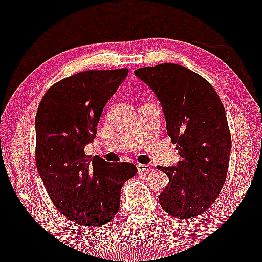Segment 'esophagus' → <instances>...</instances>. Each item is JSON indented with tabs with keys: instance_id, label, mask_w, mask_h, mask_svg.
Listing matches in <instances>:
<instances>
[{
	"instance_id": "1",
	"label": "esophagus",
	"mask_w": 262,
	"mask_h": 262,
	"mask_svg": "<svg viewBox=\"0 0 262 262\" xmlns=\"http://www.w3.org/2000/svg\"><path fill=\"white\" fill-rule=\"evenodd\" d=\"M136 167H137V172L139 173H146L149 172V170H151V166L145 165V164H137Z\"/></svg>"
}]
</instances>
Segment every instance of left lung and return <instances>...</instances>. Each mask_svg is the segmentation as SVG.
<instances>
[{
    "label": "left lung",
    "instance_id": "obj_1",
    "mask_svg": "<svg viewBox=\"0 0 262 262\" xmlns=\"http://www.w3.org/2000/svg\"><path fill=\"white\" fill-rule=\"evenodd\" d=\"M135 75L160 101L181 157L174 167L158 166L169 179L160 205L173 217L198 216L220 194L229 166L231 136L221 99L202 75L178 64L146 66Z\"/></svg>",
    "mask_w": 262,
    "mask_h": 262
}]
</instances>
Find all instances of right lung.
<instances>
[{
  "label": "right lung",
  "mask_w": 262,
  "mask_h": 262,
  "mask_svg": "<svg viewBox=\"0 0 262 262\" xmlns=\"http://www.w3.org/2000/svg\"><path fill=\"white\" fill-rule=\"evenodd\" d=\"M128 69L90 70L47 90L35 117V163L47 192L69 220L96 227L110 222L120 206V190L137 173L130 163L111 164L84 154L104 106Z\"/></svg>",
  "instance_id": "right-lung-1"
}]
</instances>
